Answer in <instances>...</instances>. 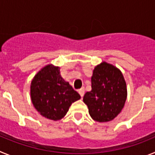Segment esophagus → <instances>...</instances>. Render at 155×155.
Returning <instances> with one entry per match:
<instances>
[{
  "label": "esophagus",
  "instance_id": "34e87169",
  "mask_svg": "<svg viewBox=\"0 0 155 155\" xmlns=\"http://www.w3.org/2000/svg\"><path fill=\"white\" fill-rule=\"evenodd\" d=\"M78 93L80 94L81 97V98H83V96H84V87H81V88H80V89L78 90Z\"/></svg>",
  "mask_w": 155,
  "mask_h": 155
}]
</instances>
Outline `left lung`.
Here are the masks:
<instances>
[{"label": "left lung", "mask_w": 155, "mask_h": 155, "mask_svg": "<svg viewBox=\"0 0 155 155\" xmlns=\"http://www.w3.org/2000/svg\"><path fill=\"white\" fill-rule=\"evenodd\" d=\"M127 94V84L121 71L103 62L93 71L91 91L84 94L83 101L93 120L109 122L121 112Z\"/></svg>", "instance_id": "left-lung-1"}]
</instances>
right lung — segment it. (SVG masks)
Instances as JSON below:
<instances>
[{
  "label": "right lung",
  "instance_id": "right-lung-1",
  "mask_svg": "<svg viewBox=\"0 0 155 155\" xmlns=\"http://www.w3.org/2000/svg\"><path fill=\"white\" fill-rule=\"evenodd\" d=\"M31 98L42 116L52 120L62 119L73 102L81 98L68 82L64 81L57 67L47 65L31 83Z\"/></svg>",
  "mask_w": 155,
  "mask_h": 155
}]
</instances>
